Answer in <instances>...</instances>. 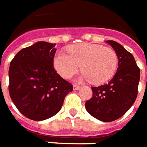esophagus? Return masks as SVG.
<instances>
[{
	"label": "esophagus",
	"mask_w": 147,
	"mask_h": 147,
	"mask_svg": "<svg viewBox=\"0 0 147 147\" xmlns=\"http://www.w3.org/2000/svg\"><path fill=\"white\" fill-rule=\"evenodd\" d=\"M79 88H81V86H80V85H76V84L74 85V90H78Z\"/></svg>",
	"instance_id": "1"
}]
</instances>
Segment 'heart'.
<instances>
[{"label": "heart", "instance_id": "1", "mask_svg": "<svg viewBox=\"0 0 147 147\" xmlns=\"http://www.w3.org/2000/svg\"><path fill=\"white\" fill-rule=\"evenodd\" d=\"M68 55L58 52L54 65L59 74L69 79L78 73L80 67L82 77L92 84L100 85L114 76L118 67V56L112 48L93 43H80L68 47Z\"/></svg>", "mask_w": 147, "mask_h": 147}]
</instances>
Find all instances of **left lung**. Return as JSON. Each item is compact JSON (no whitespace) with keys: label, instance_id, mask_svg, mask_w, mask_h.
<instances>
[{"label":"left lung","instance_id":"1","mask_svg":"<svg viewBox=\"0 0 147 147\" xmlns=\"http://www.w3.org/2000/svg\"><path fill=\"white\" fill-rule=\"evenodd\" d=\"M106 42L117 54V71L109 83L92 87V98L85 102V109L99 120L112 122L122 117L135 103L140 69L133 55L123 47L112 40Z\"/></svg>","mask_w":147,"mask_h":147}]
</instances>
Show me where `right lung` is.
Listing matches in <instances>:
<instances>
[{
    "mask_svg": "<svg viewBox=\"0 0 147 147\" xmlns=\"http://www.w3.org/2000/svg\"><path fill=\"white\" fill-rule=\"evenodd\" d=\"M56 44L38 42L15 55L9 69V92L20 112L40 121L56 115L73 85L54 68Z\"/></svg>",
    "mask_w": 147,
    "mask_h": 147,
    "instance_id": "add662e5",
    "label": "right lung"
}]
</instances>
